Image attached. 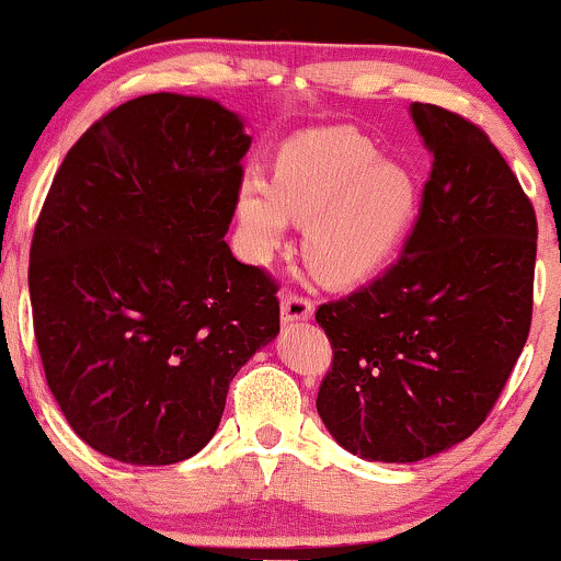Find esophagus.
<instances>
[{
	"label": "esophagus",
	"instance_id": "esophagus-1",
	"mask_svg": "<svg viewBox=\"0 0 561 561\" xmlns=\"http://www.w3.org/2000/svg\"><path fill=\"white\" fill-rule=\"evenodd\" d=\"M313 313V300L306 295L295 293V289H285L282 293V319L285 321H300Z\"/></svg>",
	"mask_w": 561,
	"mask_h": 561
}]
</instances>
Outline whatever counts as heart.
I'll return each instance as SVG.
<instances>
[{"mask_svg":"<svg viewBox=\"0 0 561 561\" xmlns=\"http://www.w3.org/2000/svg\"><path fill=\"white\" fill-rule=\"evenodd\" d=\"M237 210L259 255L282 242L295 218L306 221L308 263L324 279L356 282L401 242L416 210V182L353 128H324L285 145L274 182L244 173Z\"/></svg>","mask_w":561,"mask_h":561,"instance_id":"heart-1","label":"heart"}]
</instances>
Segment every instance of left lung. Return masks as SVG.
Here are the masks:
<instances>
[{"mask_svg": "<svg viewBox=\"0 0 561 561\" xmlns=\"http://www.w3.org/2000/svg\"><path fill=\"white\" fill-rule=\"evenodd\" d=\"M411 115L433 165L403 253L317 308L332 345L321 422L388 465L440 454L491 414L530 332L538 248L530 197L488 134L437 105Z\"/></svg>", "mask_w": 561, "mask_h": 561, "instance_id": "obj_1", "label": "left lung"}]
</instances>
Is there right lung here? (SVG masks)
Returning a JSON list of instances; mask_svg holds the SVG:
<instances>
[{"mask_svg":"<svg viewBox=\"0 0 561 561\" xmlns=\"http://www.w3.org/2000/svg\"><path fill=\"white\" fill-rule=\"evenodd\" d=\"M250 137L203 96L145 94L94 121L31 240L44 375L73 433L126 465H176L279 332V285L224 242Z\"/></svg>","mask_w":561,"mask_h":561,"instance_id":"right-lung-1","label":"right lung"}]
</instances>
